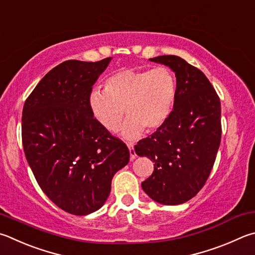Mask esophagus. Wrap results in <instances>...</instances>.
Wrapping results in <instances>:
<instances>
[{"instance_id":"1","label":"esophagus","mask_w":255,"mask_h":255,"mask_svg":"<svg viewBox=\"0 0 255 255\" xmlns=\"http://www.w3.org/2000/svg\"><path fill=\"white\" fill-rule=\"evenodd\" d=\"M128 149H129V154H130V160H133L136 158V152L133 150V146L131 143H128Z\"/></svg>"}]
</instances>
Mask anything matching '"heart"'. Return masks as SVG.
<instances>
[{"label":"heart","instance_id":"b5f03b06","mask_svg":"<svg viewBox=\"0 0 255 255\" xmlns=\"http://www.w3.org/2000/svg\"><path fill=\"white\" fill-rule=\"evenodd\" d=\"M176 80L168 69H122L106 80L105 89H92L89 107L95 119L107 130H115L126 110L120 133L135 139L145 129L156 130L172 113ZM125 109L124 110L123 108Z\"/></svg>","mask_w":255,"mask_h":255}]
</instances>
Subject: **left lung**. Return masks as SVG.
<instances>
[{"label":"left lung","mask_w":255,"mask_h":255,"mask_svg":"<svg viewBox=\"0 0 255 255\" xmlns=\"http://www.w3.org/2000/svg\"><path fill=\"white\" fill-rule=\"evenodd\" d=\"M149 60L175 73L176 98L163 126L135 146L138 156L155 163L141 187L159 204L178 205L195 196L210 176L221 142V103L204 73L184 59Z\"/></svg>","instance_id":"left-lung-1"}]
</instances>
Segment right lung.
<instances>
[{
  "mask_svg": "<svg viewBox=\"0 0 255 255\" xmlns=\"http://www.w3.org/2000/svg\"><path fill=\"white\" fill-rule=\"evenodd\" d=\"M112 59L60 63L36 85L23 107L27 163L45 195L73 215H88L105 204L114 175L130 156L89 107L92 86Z\"/></svg>",
  "mask_w": 255,
  "mask_h": 255,
  "instance_id": "1",
  "label": "right lung"
}]
</instances>
